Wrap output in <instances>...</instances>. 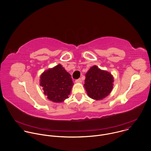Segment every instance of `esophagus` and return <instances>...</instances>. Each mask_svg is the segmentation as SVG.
Here are the masks:
<instances>
[{"mask_svg": "<svg viewBox=\"0 0 151 151\" xmlns=\"http://www.w3.org/2000/svg\"><path fill=\"white\" fill-rule=\"evenodd\" d=\"M81 82H82V79L81 78L76 79V81H75V82H76V83H81Z\"/></svg>", "mask_w": 151, "mask_h": 151, "instance_id": "obj_1", "label": "esophagus"}]
</instances>
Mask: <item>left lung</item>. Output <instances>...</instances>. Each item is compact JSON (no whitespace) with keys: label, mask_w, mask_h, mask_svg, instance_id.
I'll return each mask as SVG.
<instances>
[{"label":"left lung","mask_w":151,"mask_h":151,"mask_svg":"<svg viewBox=\"0 0 151 151\" xmlns=\"http://www.w3.org/2000/svg\"><path fill=\"white\" fill-rule=\"evenodd\" d=\"M84 86L88 96L94 100H101L107 96L113 88V77L108 72L94 65L86 74Z\"/></svg>","instance_id":"obj_1"}]
</instances>
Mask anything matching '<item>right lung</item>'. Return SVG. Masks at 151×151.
I'll return each mask as SVG.
<instances>
[{"mask_svg": "<svg viewBox=\"0 0 151 151\" xmlns=\"http://www.w3.org/2000/svg\"><path fill=\"white\" fill-rule=\"evenodd\" d=\"M40 79V85L48 99L60 103L68 98L73 83L70 75L61 65L45 71Z\"/></svg>", "mask_w": 151, "mask_h": 151, "instance_id": "right-lung-1", "label": "right lung"}]
</instances>
